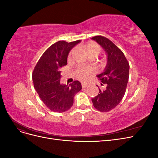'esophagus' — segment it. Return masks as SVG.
Masks as SVG:
<instances>
[{
  "label": "esophagus",
  "instance_id": "34e87169",
  "mask_svg": "<svg viewBox=\"0 0 158 158\" xmlns=\"http://www.w3.org/2000/svg\"><path fill=\"white\" fill-rule=\"evenodd\" d=\"M82 86L83 88H87L88 86V85L86 84H84V83H82Z\"/></svg>",
  "mask_w": 158,
  "mask_h": 158
}]
</instances>
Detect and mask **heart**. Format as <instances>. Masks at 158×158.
Here are the masks:
<instances>
[{"mask_svg":"<svg viewBox=\"0 0 158 158\" xmlns=\"http://www.w3.org/2000/svg\"><path fill=\"white\" fill-rule=\"evenodd\" d=\"M84 49L89 57L94 56H97L100 53V52H101V47L94 42L88 43L87 44H85L84 46ZM76 49H73L70 51L68 57L69 60L73 58L74 55L76 54ZM95 72H96V70H95L94 68H80L76 70V76H77V78L80 80L87 81Z\"/></svg>","mask_w":158,"mask_h":158,"instance_id":"obj_1","label":"heart"}]
</instances>
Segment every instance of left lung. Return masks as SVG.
<instances>
[{"mask_svg": "<svg viewBox=\"0 0 158 158\" xmlns=\"http://www.w3.org/2000/svg\"><path fill=\"white\" fill-rule=\"evenodd\" d=\"M92 40L96 41L107 54L106 68L103 73L97 75L102 82L101 84H105L106 88L104 90L99 89L98 95L92 101L98 111L107 112L118 106L125 94L129 64L121 50L107 38L98 35Z\"/></svg>", "mask_w": 158, "mask_h": 158, "instance_id": "left-lung-1", "label": "left lung"}]
</instances>
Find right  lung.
Here are the masks:
<instances>
[{
	"mask_svg": "<svg viewBox=\"0 0 158 158\" xmlns=\"http://www.w3.org/2000/svg\"><path fill=\"white\" fill-rule=\"evenodd\" d=\"M80 41H59L52 44L42 55L33 70L34 88L42 102L52 111H68L73 106L76 94L82 89V85L78 80L69 85L60 82V70L67 64L70 50Z\"/></svg>",
	"mask_w": 158,
	"mask_h": 158,
	"instance_id": "right-lung-1",
	"label": "right lung"
}]
</instances>
